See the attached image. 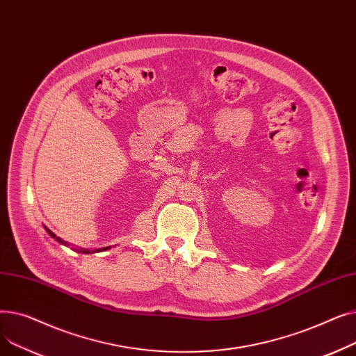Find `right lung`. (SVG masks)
<instances>
[{
    "mask_svg": "<svg viewBox=\"0 0 356 356\" xmlns=\"http://www.w3.org/2000/svg\"><path fill=\"white\" fill-rule=\"evenodd\" d=\"M82 252H89V251H82Z\"/></svg>",
    "mask_w": 356,
    "mask_h": 356,
    "instance_id": "obj_1",
    "label": "right lung"
}]
</instances>
